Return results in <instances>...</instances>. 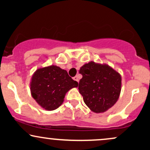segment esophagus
Returning <instances> with one entry per match:
<instances>
[{
    "label": "esophagus",
    "instance_id": "obj_1",
    "mask_svg": "<svg viewBox=\"0 0 150 150\" xmlns=\"http://www.w3.org/2000/svg\"><path fill=\"white\" fill-rule=\"evenodd\" d=\"M73 80H75V81H77V82H79V77H78V76H75L73 77Z\"/></svg>",
    "mask_w": 150,
    "mask_h": 150
}]
</instances>
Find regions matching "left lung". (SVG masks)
Segmentation results:
<instances>
[{
    "label": "left lung",
    "mask_w": 150,
    "mask_h": 150,
    "mask_svg": "<svg viewBox=\"0 0 150 150\" xmlns=\"http://www.w3.org/2000/svg\"><path fill=\"white\" fill-rule=\"evenodd\" d=\"M82 78L79 92L85 104L94 113H104L116 103L121 90V76L106 64L91 61L80 68Z\"/></svg>",
    "instance_id": "1"
}]
</instances>
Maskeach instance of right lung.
Segmentation results:
<instances>
[{
    "mask_svg": "<svg viewBox=\"0 0 150 150\" xmlns=\"http://www.w3.org/2000/svg\"><path fill=\"white\" fill-rule=\"evenodd\" d=\"M78 83L68 75L65 70L56 65L39 68L30 82L31 94L37 104L47 111L59 107L65 94Z\"/></svg>",
    "mask_w": 150,
    "mask_h": 150,
    "instance_id": "right-lung-1",
    "label": "right lung"
}]
</instances>
